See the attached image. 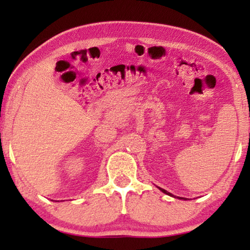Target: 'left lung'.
<instances>
[{
  "mask_svg": "<svg viewBox=\"0 0 250 250\" xmlns=\"http://www.w3.org/2000/svg\"><path fill=\"white\" fill-rule=\"evenodd\" d=\"M158 188H159V187H158ZM159 190H160V191H162V192H164V193L168 194V196H172V197H174L172 193H170V192H167V191H166V190H164V189H162V188H159ZM179 199H184V200H186V199H187V198H182V197H179Z\"/></svg>",
  "mask_w": 250,
  "mask_h": 250,
  "instance_id": "left-lung-1",
  "label": "left lung"
}]
</instances>
